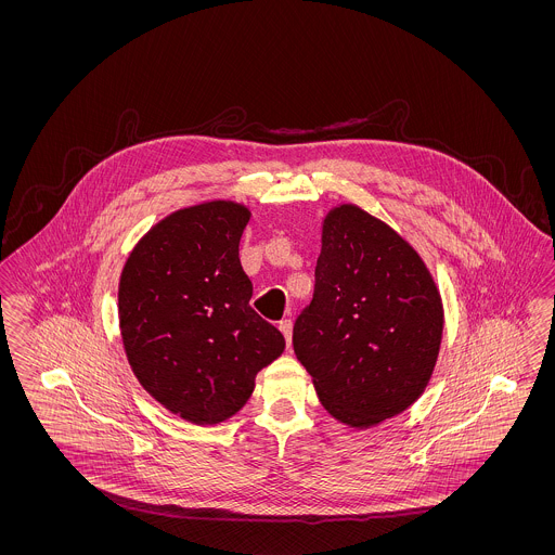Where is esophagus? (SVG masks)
<instances>
[{"instance_id": "obj_1", "label": "esophagus", "mask_w": 555, "mask_h": 555, "mask_svg": "<svg viewBox=\"0 0 555 555\" xmlns=\"http://www.w3.org/2000/svg\"><path fill=\"white\" fill-rule=\"evenodd\" d=\"M279 328H281V333H283V337H285V341H287V347H291V333H293V322H291V320H281Z\"/></svg>"}]
</instances>
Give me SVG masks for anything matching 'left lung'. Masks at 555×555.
Segmentation results:
<instances>
[{
    "instance_id": "8db88e82",
    "label": "left lung",
    "mask_w": 555,
    "mask_h": 555,
    "mask_svg": "<svg viewBox=\"0 0 555 555\" xmlns=\"http://www.w3.org/2000/svg\"><path fill=\"white\" fill-rule=\"evenodd\" d=\"M443 322L441 293L405 238L356 204L328 210L293 349L335 421L370 428L408 410L433 376Z\"/></svg>"
}]
</instances>
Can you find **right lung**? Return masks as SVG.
Instances as JSON below:
<instances>
[{
  "label": "right lung",
  "instance_id": "add662e5",
  "mask_svg": "<svg viewBox=\"0 0 555 555\" xmlns=\"http://www.w3.org/2000/svg\"><path fill=\"white\" fill-rule=\"evenodd\" d=\"M247 206L211 199L168 214L132 247L118 283V322L141 387L186 423L235 416L285 339L251 306L238 262Z\"/></svg>",
  "mask_w": 555,
  "mask_h": 555
}]
</instances>
